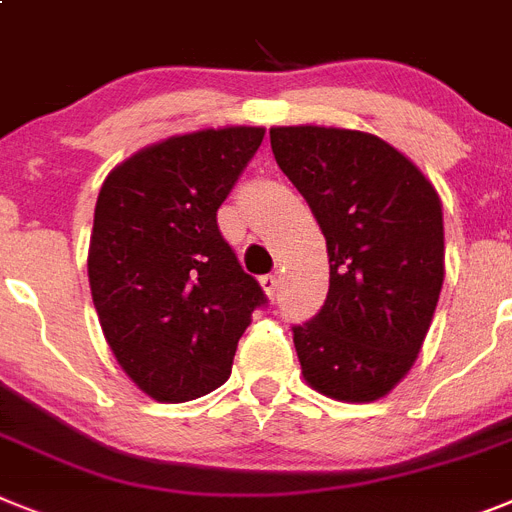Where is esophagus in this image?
<instances>
[{"label":"esophagus","mask_w":512,"mask_h":512,"mask_svg":"<svg viewBox=\"0 0 512 512\" xmlns=\"http://www.w3.org/2000/svg\"><path fill=\"white\" fill-rule=\"evenodd\" d=\"M260 286H263V291H265V296H268V299H276L278 289H281V278H278V276H263V278H260Z\"/></svg>","instance_id":"34e87169"}]
</instances>
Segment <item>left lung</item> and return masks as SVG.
Masks as SVG:
<instances>
[{"mask_svg":"<svg viewBox=\"0 0 512 512\" xmlns=\"http://www.w3.org/2000/svg\"><path fill=\"white\" fill-rule=\"evenodd\" d=\"M270 148L328 247V299L294 328L304 380L343 403L380 401L411 372L440 302V195L372 132L270 127Z\"/></svg>","mask_w":512,"mask_h":512,"instance_id":"obj_1","label":"left lung"}]
</instances>
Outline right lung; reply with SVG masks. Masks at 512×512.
<instances>
[{"label":"right lung","mask_w":512,"mask_h":512,"mask_svg":"<svg viewBox=\"0 0 512 512\" xmlns=\"http://www.w3.org/2000/svg\"><path fill=\"white\" fill-rule=\"evenodd\" d=\"M263 137L247 124L163 137L103 179L90 294L111 354L153 401H195L229 380L236 343L265 302L216 223Z\"/></svg>","instance_id":"right-lung-1"}]
</instances>
